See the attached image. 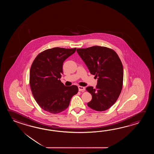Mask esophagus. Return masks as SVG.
I'll use <instances>...</instances> for the list:
<instances>
[{
	"mask_svg": "<svg viewBox=\"0 0 154 154\" xmlns=\"http://www.w3.org/2000/svg\"><path fill=\"white\" fill-rule=\"evenodd\" d=\"M79 91H83L85 90V87L83 86H78Z\"/></svg>",
	"mask_w": 154,
	"mask_h": 154,
	"instance_id": "34e87169",
	"label": "esophagus"
}]
</instances>
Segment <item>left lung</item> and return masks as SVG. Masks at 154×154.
Masks as SVG:
<instances>
[{
	"label": "left lung",
	"mask_w": 154,
	"mask_h": 154,
	"mask_svg": "<svg viewBox=\"0 0 154 154\" xmlns=\"http://www.w3.org/2000/svg\"><path fill=\"white\" fill-rule=\"evenodd\" d=\"M76 51L90 73L98 79L96 88L88 86L86 88L92 95L88 106L97 111L108 109L117 100L123 87L121 59L115 51L105 47L92 46L78 48Z\"/></svg>",
	"instance_id": "8db88e82"
}]
</instances>
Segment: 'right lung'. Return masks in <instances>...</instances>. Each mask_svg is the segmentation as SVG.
<instances>
[{
    "label": "right lung",
    "instance_id": "obj_1",
    "mask_svg": "<svg viewBox=\"0 0 154 154\" xmlns=\"http://www.w3.org/2000/svg\"><path fill=\"white\" fill-rule=\"evenodd\" d=\"M76 49H47L33 60L29 72V85L36 101L43 110L59 113L68 107L71 98L78 93L77 86H66L60 80L63 62Z\"/></svg>",
    "mask_w": 154,
    "mask_h": 154
}]
</instances>
